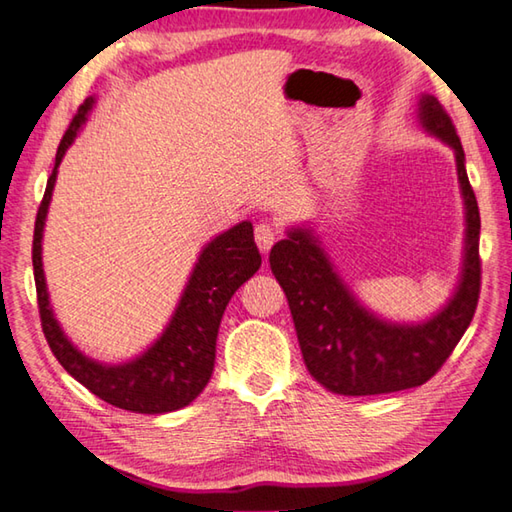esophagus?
Instances as JSON below:
<instances>
[{
    "label": "esophagus",
    "instance_id": "esophagus-1",
    "mask_svg": "<svg viewBox=\"0 0 512 512\" xmlns=\"http://www.w3.org/2000/svg\"><path fill=\"white\" fill-rule=\"evenodd\" d=\"M254 236H256L258 249H261L263 254H267V251L272 249L274 242L279 240V229H276L274 224H270V222H261V224H256Z\"/></svg>",
    "mask_w": 512,
    "mask_h": 512
}]
</instances>
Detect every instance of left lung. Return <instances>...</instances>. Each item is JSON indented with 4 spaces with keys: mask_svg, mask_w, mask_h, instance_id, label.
Here are the masks:
<instances>
[{
    "mask_svg": "<svg viewBox=\"0 0 512 512\" xmlns=\"http://www.w3.org/2000/svg\"><path fill=\"white\" fill-rule=\"evenodd\" d=\"M423 128L454 150L465 204V256L459 288L423 324H391L366 310L333 270L310 229H292L270 251V267L290 303L299 346L312 378L339 396H378L420 387L459 344L479 303V204L450 114L432 94L418 101Z\"/></svg>",
    "mask_w": 512,
    "mask_h": 512,
    "instance_id": "left-lung-1",
    "label": "left lung"
}]
</instances>
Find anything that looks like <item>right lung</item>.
<instances>
[{"instance_id":"right-lung-1","label":"right lung","mask_w":512,"mask_h":512,"mask_svg":"<svg viewBox=\"0 0 512 512\" xmlns=\"http://www.w3.org/2000/svg\"><path fill=\"white\" fill-rule=\"evenodd\" d=\"M92 105L94 98H87L71 119L58 146L56 166L47 179V191H44L38 218H35L33 276L35 290H38L42 330L56 360L65 366L71 378L87 387L94 396L119 409L134 411V414H166V411L191 405L206 387V382L211 380L215 339H218L224 308L231 301L233 292L258 272L261 254L254 242L251 222L245 220L236 224L215 236L202 249L182 299L177 303L175 315L170 317L166 330L148 351L123 364H103L80 353L62 333L49 306V292L42 270V231L53 186H56L58 166L67 148L74 143L78 130L87 121Z\"/></svg>"}]
</instances>
